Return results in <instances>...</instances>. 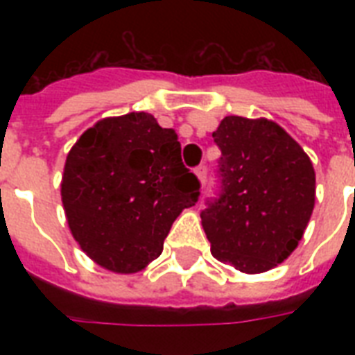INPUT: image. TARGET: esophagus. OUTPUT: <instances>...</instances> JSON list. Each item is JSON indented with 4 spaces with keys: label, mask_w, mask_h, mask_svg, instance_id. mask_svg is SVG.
<instances>
[{
    "label": "esophagus",
    "mask_w": 355,
    "mask_h": 355,
    "mask_svg": "<svg viewBox=\"0 0 355 355\" xmlns=\"http://www.w3.org/2000/svg\"><path fill=\"white\" fill-rule=\"evenodd\" d=\"M195 175H197V178H199V180H200V184H205V180H206V166H202V164H200V166L195 167Z\"/></svg>",
    "instance_id": "obj_1"
}]
</instances>
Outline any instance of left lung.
<instances>
[{
	"label": "left lung",
	"instance_id": "left-lung-1",
	"mask_svg": "<svg viewBox=\"0 0 355 355\" xmlns=\"http://www.w3.org/2000/svg\"><path fill=\"white\" fill-rule=\"evenodd\" d=\"M211 136L221 149V186L200 211L211 254L247 275L265 272L302 239L315 206L313 164L265 118L227 116Z\"/></svg>",
	"mask_w": 355,
	"mask_h": 355
}]
</instances>
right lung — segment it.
Masks as SVG:
<instances>
[{"label":"right lung","instance_id":"add662e5","mask_svg":"<svg viewBox=\"0 0 355 355\" xmlns=\"http://www.w3.org/2000/svg\"><path fill=\"white\" fill-rule=\"evenodd\" d=\"M60 188L75 241L97 265L121 275L160 256L175 219L200 195L177 132L145 112L88 128L68 153Z\"/></svg>","mask_w":355,"mask_h":355}]
</instances>
